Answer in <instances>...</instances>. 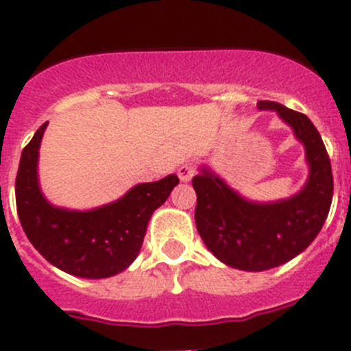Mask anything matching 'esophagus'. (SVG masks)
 Wrapping results in <instances>:
<instances>
[{"label":"esophagus","instance_id":"obj_1","mask_svg":"<svg viewBox=\"0 0 351 351\" xmlns=\"http://www.w3.org/2000/svg\"><path fill=\"white\" fill-rule=\"evenodd\" d=\"M193 175H195V168H193L190 162H186V165H182L178 168V176L182 182H190V180L193 178Z\"/></svg>","mask_w":351,"mask_h":351}]
</instances>
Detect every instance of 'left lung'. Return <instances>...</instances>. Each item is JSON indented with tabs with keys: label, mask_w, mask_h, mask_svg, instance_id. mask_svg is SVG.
Instances as JSON below:
<instances>
[{
	"label": "left lung",
	"mask_w": 351,
	"mask_h": 351,
	"mask_svg": "<svg viewBox=\"0 0 351 351\" xmlns=\"http://www.w3.org/2000/svg\"><path fill=\"white\" fill-rule=\"evenodd\" d=\"M256 107L274 110L304 146L309 176L302 190L282 200L254 202L208 166H200L192 180L198 234L217 260L244 271L270 270L302 253L319 234L332 200L331 162L314 123L275 101Z\"/></svg>",
	"instance_id": "8db88e82"
}]
</instances>
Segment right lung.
Listing matches in <instances>:
<instances>
[{"label":"right lung","mask_w":351,"mask_h":351,"mask_svg":"<svg viewBox=\"0 0 351 351\" xmlns=\"http://www.w3.org/2000/svg\"><path fill=\"white\" fill-rule=\"evenodd\" d=\"M47 123L40 125L20 158L15 195L25 234L49 263L66 274L113 277L137 258L151 215L178 185V176L139 183L115 202L90 210L56 207L38 183V149Z\"/></svg>","instance_id":"obj_1"}]
</instances>
